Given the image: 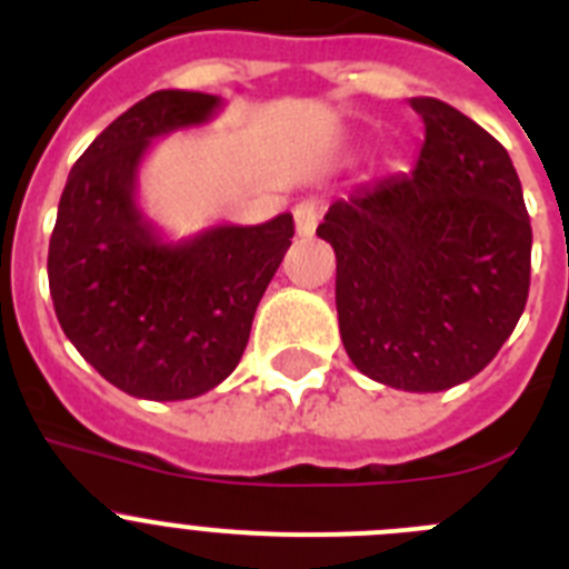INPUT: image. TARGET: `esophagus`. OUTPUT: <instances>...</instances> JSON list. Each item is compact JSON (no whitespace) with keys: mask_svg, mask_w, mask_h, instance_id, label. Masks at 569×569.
I'll return each instance as SVG.
<instances>
[{"mask_svg":"<svg viewBox=\"0 0 569 569\" xmlns=\"http://www.w3.org/2000/svg\"><path fill=\"white\" fill-rule=\"evenodd\" d=\"M319 202L316 199H305V202L296 204L293 216H296V233L301 236V239H310V236L316 233V224H319Z\"/></svg>","mask_w":569,"mask_h":569,"instance_id":"esophagus-1","label":"esophagus"}]
</instances>
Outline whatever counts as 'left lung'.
Returning a JSON list of instances; mask_svg holds the SVG:
<instances>
[{
    "label": "left lung",
    "mask_w": 569,
    "mask_h": 569,
    "mask_svg": "<svg viewBox=\"0 0 569 569\" xmlns=\"http://www.w3.org/2000/svg\"><path fill=\"white\" fill-rule=\"evenodd\" d=\"M410 108L425 122L416 168L336 199L316 233L336 250L350 361L379 385L439 393L481 373L519 325L532 230L507 150L439 99Z\"/></svg>",
    "instance_id": "obj_1"
}]
</instances>
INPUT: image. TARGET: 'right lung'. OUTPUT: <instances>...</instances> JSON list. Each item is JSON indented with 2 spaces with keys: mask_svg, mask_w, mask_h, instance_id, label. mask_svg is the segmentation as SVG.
Instances as JSON below:
<instances>
[{
  "mask_svg": "<svg viewBox=\"0 0 569 569\" xmlns=\"http://www.w3.org/2000/svg\"><path fill=\"white\" fill-rule=\"evenodd\" d=\"M222 99L156 90L90 142L50 236L57 319L82 359L136 399L182 401L222 385L293 239V216L164 239L139 204L153 139L208 124Z\"/></svg>",
  "mask_w": 569,
  "mask_h": 569,
  "instance_id": "1",
  "label": "right lung"
}]
</instances>
